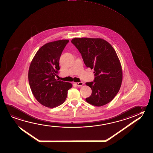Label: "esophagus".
I'll use <instances>...</instances> for the list:
<instances>
[{"label": "esophagus", "mask_w": 153, "mask_h": 153, "mask_svg": "<svg viewBox=\"0 0 153 153\" xmlns=\"http://www.w3.org/2000/svg\"><path fill=\"white\" fill-rule=\"evenodd\" d=\"M75 84L77 86L81 87L82 86H83L84 85V83L82 82H77V83H75Z\"/></svg>", "instance_id": "1"}]
</instances>
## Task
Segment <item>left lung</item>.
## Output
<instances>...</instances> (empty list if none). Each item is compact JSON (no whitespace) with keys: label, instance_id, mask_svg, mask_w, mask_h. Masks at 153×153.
I'll use <instances>...</instances> for the list:
<instances>
[{"label":"left lung","instance_id":"1","mask_svg":"<svg viewBox=\"0 0 153 153\" xmlns=\"http://www.w3.org/2000/svg\"><path fill=\"white\" fill-rule=\"evenodd\" d=\"M71 42L80 52L86 66L94 70V82L85 83L92 90L86 101L98 107L107 104L118 94L123 80L122 67L115 50L100 38H74Z\"/></svg>","mask_w":153,"mask_h":153}]
</instances>
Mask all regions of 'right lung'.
<instances>
[{
  "label": "right lung",
  "mask_w": 153,
  "mask_h": 153,
  "mask_svg": "<svg viewBox=\"0 0 153 153\" xmlns=\"http://www.w3.org/2000/svg\"><path fill=\"white\" fill-rule=\"evenodd\" d=\"M69 40L50 42L35 54L28 70L30 88L35 99L49 108L57 107L65 102L68 91L73 85L58 80L59 58Z\"/></svg>",
  "instance_id": "right-lung-1"
}]
</instances>
